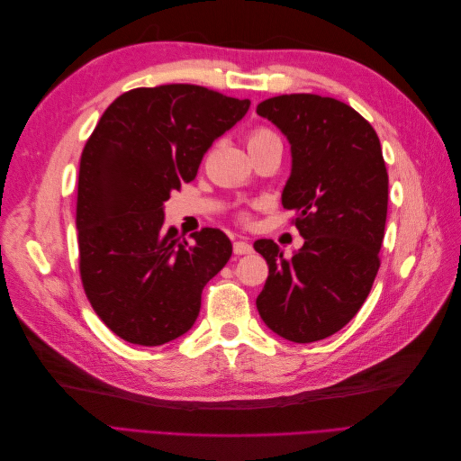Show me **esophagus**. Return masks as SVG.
I'll return each instance as SVG.
<instances>
[{
  "label": "esophagus",
  "instance_id": "obj_1",
  "mask_svg": "<svg viewBox=\"0 0 461 461\" xmlns=\"http://www.w3.org/2000/svg\"><path fill=\"white\" fill-rule=\"evenodd\" d=\"M252 244L249 242H244V240H236L234 244H232V252L236 254V256H246V254H252Z\"/></svg>",
  "mask_w": 461,
  "mask_h": 461
}]
</instances>
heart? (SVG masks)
Here are the masks:
<instances>
[{
	"instance_id": "b5f03b06",
	"label": "heart",
	"mask_w": 461,
	"mask_h": 461,
	"mask_svg": "<svg viewBox=\"0 0 461 461\" xmlns=\"http://www.w3.org/2000/svg\"><path fill=\"white\" fill-rule=\"evenodd\" d=\"M275 140H278V136L271 129L258 127L248 136V148H258V146H263L267 142H275Z\"/></svg>"
}]
</instances>
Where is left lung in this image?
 Returning a JSON list of instances; mask_svg holds the SVG:
<instances>
[{"mask_svg":"<svg viewBox=\"0 0 461 461\" xmlns=\"http://www.w3.org/2000/svg\"><path fill=\"white\" fill-rule=\"evenodd\" d=\"M256 111L290 142L283 205L303 236L292 258L273 240L254 242L269 265L258 312L286 340H323L359 312L381 267L388 173L379 136L334 97L285 94Z\"/></svg>","mask_w":461,"mask_h":461,"instance_id":"obj_1","label":"left lung"}]
</instances>
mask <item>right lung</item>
<instances>
[{"instance_id":"add662e5","label":"right lung","mask_w":461,"mask_h":461,"mask_svg":"<svg viewBox=\"0 0 461 461\" xmlns=\"http://www.w3.org/2000/svg\"><path fill=\"white\" fill-rule=\"evenodd\" d=\"M248 109L203 86L163 85L124 92L95 124L78 171V267L94 312L122 340L161 346L188 332L203 286L230 259L219 229L192 244L165 230L163 203Z\"/></svg>"}]
</instances>
